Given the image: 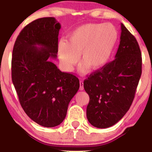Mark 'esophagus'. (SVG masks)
<instances>
[{
	"label": "esophagus",
	"instance_id": "1",
	"mask_svg": "<svg viewBox=\"0 0 152 152\" xmlns=\"http://www.w3.org/2000/svg\"><path fill=\"white\" fill-rule=\"evenodd\" d=\"M80 90L83 91L84 90V82H83V81H80Z\"/></svg>",
	"mask_w": 152,
	"mask_h": 152
}]
</instances>
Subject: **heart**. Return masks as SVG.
Masks as SVG:
<instances>
[{"label": "heart", "instance_id": "obj_1", "mask_svg": "<svg viewBox=\"0 0 152 152\" xmlns=\"http://www.w3.org/2000/svg\"><path fill=\"white\" fill-rule=\"evenodd\" d=\"M118 32L111 23H87L74 30L67 41L60 40L57 44L59 61L64 70L71 72L78 63L79 71L86 73L88 68L97 70L109 62L117 41Z\"/></svg>", "mask_w": 152, "mask_h": 152}]
</instances>
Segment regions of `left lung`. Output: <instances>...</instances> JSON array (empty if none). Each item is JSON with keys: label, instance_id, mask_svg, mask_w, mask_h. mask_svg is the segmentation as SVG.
<instances>
[{"label": "left lung", "instance_id": "obj_1", "mask_svg": "<svg viewBox=\"0 0 152 152\" xmlns=\"http://www.w3.org/2000/svg\"><path fill=\"white\" fill-rule=\"evenodd\" d=\"M141 73L140 47L134 36L121 23L115 59L84 82V88L90 97L87 119L93 126L108 128L122 119L134 100Z\"/></svg>", "mask_w": 152, "mask_h": 152}]
</instances>
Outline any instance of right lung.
<instances>
[{
	"label": "right lung",
	"instance_id": "obj_1",
	"mask_svg": "<svg viewBox=\"0 0 152 152\" xmlns=\"http://www.w3.org/2000/svg\"><path fill=\"white\" fill-rule=\"evenodd\" d=\"M60 28L53 17L35 20L21 30L12 52V82L20 105L29 118L45 127L64 121L80 88L76 76L61 72L50 60L57 57Z\"/></svg>",
	"mask_w": 152,
	"mask_h": 152
}]
</instances>
